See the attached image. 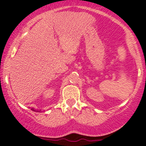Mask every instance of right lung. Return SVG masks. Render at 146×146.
I'll return each mask as SVG.
<instances>
[{
  "instance_id": "right-lung-1",
  "label": "right lung",
  "mask_w": 146,
  "mask_h": 146,
  "mask_svg": "<svg viewBox=\"0 0 146 146\" xmlns=\"http://www.w3.org/2000/svg\"><path fill=\"white\" fill-rule=\"evenodd\" d=\"M31 110H33V111H35V109H31Z\"/></svg>"
}]
</instances>
